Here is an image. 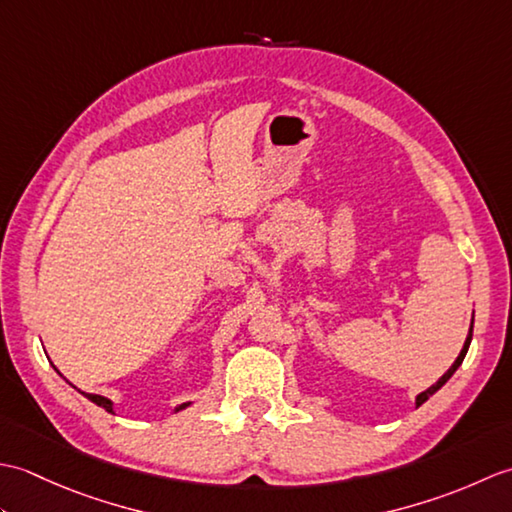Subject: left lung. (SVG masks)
I'll return each mask as SVG.
<instances>
[{
  "label": "left lung",
  "mask_w": 512,
  "mask_h": 512,
  "mask_svg": "<svg viewBox=\"0 0 512 512\" xmlns=\"http://www.w3.org/2000/svg\"><path fill=\"white\" fill-rule=\"evenodd\" d=\"M471 339H473V323H471V330H469V336H466V343H464V347H462V352H460V356L458 358H455V363L449 367V372L447 374H444L440 380H438V383L436 385H431L427 391H422V394L416 398V407H420L422 405V402L424 400H429L433 394H436V391L444 385V383H447V380L455 374V369H458L460 365H462V361H464V356H466V352H469V345H471Z\"/></svg>",
  "instance_id": "8db88e82"
}]
</instances>
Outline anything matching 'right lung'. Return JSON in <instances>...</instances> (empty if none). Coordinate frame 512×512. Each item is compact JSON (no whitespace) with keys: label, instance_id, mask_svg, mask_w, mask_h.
<instances>
[{"label":"right lung","instance_id":"obj_1","mask_svg":"<svg viewBox=\"0 0 512 512\" xmlns=\"http://www.w3.org/2000/svg\"><path fill=\"white\" fill-rule=\"evenodd\" d=\"M83 396H88L92 402H96V405H99V407H103L105 411H110V413H112V400H107V398H103V396H99V394H83ZM187 405H189V402H184V405H180L176 411L184 409Z\"/></svg>","mask_w":512,"mask_h":512}]
</instances>
